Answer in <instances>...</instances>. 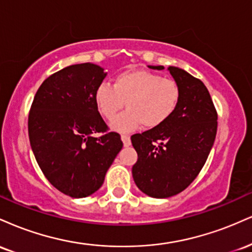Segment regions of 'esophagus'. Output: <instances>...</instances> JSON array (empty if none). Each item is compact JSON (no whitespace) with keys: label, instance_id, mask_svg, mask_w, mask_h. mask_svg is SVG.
<instances>
[{"label":"esophagus","instance_id":"obj_1","mask_svg":"<svg viewBox=\"0 0 252 252\" xmlns=\"http://www.w3.org/2000/svg\"><path fill=\"white\" fill-rule=\"evenodd\" d=\"M121 138H122V142L124 144V147H129L130 144H131V141H130V137L128 135H122L121 136Z\"/></svg>","mask_w":252,"mask_h":252}]
</instances>
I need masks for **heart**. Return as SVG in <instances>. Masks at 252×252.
Instances as JSON below:
<instances>
[{
	"label": "heart",
	"instance_id": "heart-1",
	"mask_svg": "<svg viewBox=\"0 0 252 252\" xmlns=\"http://www.w3.org/2000/svg\"><path fill=\"white\" fill-rule=\"evenodd\" d=\"M180 100L175 80L147 70H128L118 73L114 84L102 83L94 91V103L103 117L112 118L110 126L120 132H129L141 124L152 129L161 126L174 114Z\"/></svg>",
	"mask_w": 252,
	"mask_h": 252
}]
</instances>
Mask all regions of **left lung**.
Segmentation results:
<instances>
[{
    "label": "left lung",
    "mask_w": 252,
    "mask_h": 252,
    "mask_svg": "<svg viewBox=\"0 0 252 252\" xmlns=\"http://www.w3.org/2000/svg\"><path fill=\"white\" fill-rule=\"evenodd\" d=\"M168 71L180 88L174 114L161 126L131 136L138 158L132 166L136 186L158 199L178 194L192 184L215 143L218 120L209 90L201 80L175 66H169Z\"/></svg>",
    "instance_id": "8db88e82"
}]
</instances>
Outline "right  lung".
<instances>
[{"label":"right lung","instance_id":"add662e5","mask_svg":"<svg viewBox=\"0 0 252 252\" xmlns=\"http://www.w3.org/2000/svg\"><path fill=\"white\" fill-rule=\"evenodd\" d=\"M106 72L91 63L56 72L37 90L28 116V135L36 162L47 180L71 198L94 194L123 143L106 132L94 91ZM97 132L103 135L97 138Z\"/></svg>","mask_w":252,"mask_h":252}]
</instances>
